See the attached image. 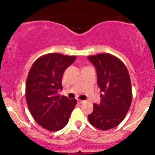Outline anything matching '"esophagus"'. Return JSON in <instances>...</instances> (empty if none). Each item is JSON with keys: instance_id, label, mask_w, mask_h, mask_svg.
<instances>
[{"instance_id": "esophagus-1", "label": "esophagus", "mask_w": 155, "mask_h": 155, "mask_svg": "<svg viewBox=\"0 0 155 155\" xmlns=\"http://www.w3.org/2000/svg\"><path fill=\"white\" fill-rule=\"evenodd\" d=\"M85 102V101H82V100H78V103L79 104H83Z\"/></svg>"}]
</instances>
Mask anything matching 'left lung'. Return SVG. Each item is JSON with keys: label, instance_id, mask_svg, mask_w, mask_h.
Here are the masks:
<instances>
[{"label": "left lung", "instance_id": "obj_1", "mask_svg": "<svg viewBox=\"0 0 155 155\" xmlns=\"http://www.w3.org/2000/svg\"><path fill=\"white\" fill-rule=\"evenodd\" d=\"M96 69L101 88L100 104H94L88 115L91 125L103 130L118 126L125 118L132 101V87L124 64L112 54L102 53L87 57Z\"/></svg>", "mask_w": 155, "mask_h": 155}]
</instances>
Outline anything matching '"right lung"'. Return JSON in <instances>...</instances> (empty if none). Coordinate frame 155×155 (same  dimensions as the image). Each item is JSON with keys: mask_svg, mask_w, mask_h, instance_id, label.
<instances>
[{"mask_svg": "<svg viewBox=\"0 0 155 155\" xmlns=\"http://www.w3.org/2000/svg\"><path fill=\"white\" fill-rule=\"evenodd\" d=\"M76 56L49 53L34 61L28 75L25 97L36 122L49 131H58L68 124L76 100L58 94L62 89L64 72Z\"/></svg>", "mask_w": 155, "mask_h": 155, "instance_id": "right-lung-1", "label": "right lung"}]
</instances>
